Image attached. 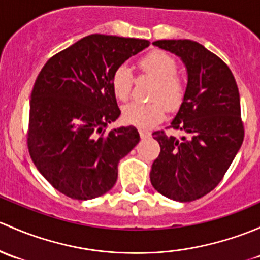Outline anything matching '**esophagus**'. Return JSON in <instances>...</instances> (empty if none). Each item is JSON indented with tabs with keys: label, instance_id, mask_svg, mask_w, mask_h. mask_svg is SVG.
I'll use <instances>...</instances> for the list:
<instances>
[{
	"label": "esophagus",
	"instance_id": "obj_1",
	"mask_svg": "<svg viewBox=\"0 0 260 260\" xmlns=\"http://www.w3.org/2000/svg\"><path fill=\"white\" fill-rule=\"evenodd\" d=\"M139 134H140L141 139H148L151 136V133H150L148 129H145V127H140V129H139Z\"/></svg>",
	"mask_w": 260,
	"mask_h": 260
}]
</instances>
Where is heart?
Masks as SVG:
<instances>
[{"label":"heart","instance_id":"1","mask_svg":"<svg viewBox=\"0 0 260 260\" xmlns=\"http://www.w3.org/2000/svg\"><path fill=\"white\" fill-rule=\"evenodd\" d=\"M139 68L145 74L157 79L152 89L151 101H133L122 110L125 121L140 127H148L165 116L167 105L178 108L185 92L183 79L176 74V61L164 51L155 50L139 61ZM134 75L126 63L117 66L111 77V87L119 100L126 101L133 92ZM167 104H165V103Z\"/></svg>","mask_w":260,"mask_h":260}]
</instances>
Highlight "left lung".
Segmentation results:
<instances>
[{"instance_id": "left-lung-1", "label": "left lung", "mask_w": 260, "mask_h": 260, "mask_svg": "<svg viewBox=\"0 0 260 260\" xmlns=\"http://www.w3.org/2000/svg\"><path fill=\"white\" fill-rule=\"evenodd\" d=\"M155 46L175 53L188 71L183 104L170 127L152 136L160 154L152 162L150 181L169 199L186 203L204 197L225 175L244 139L240 98L234 76L225 62L203 45L190 40H159Z\"/></svg>"}]
</instances>
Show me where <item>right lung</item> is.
Masks as SVG:
<instances>
[{
  "label": "right lung",
  "instance_id": "right-lung-1",
  "mask_svg": "<svg viewBox=\"0 0 260 260\" xmlns=\"http://www.w3.org/2000/svg\"><path fill=\"white\" fill-rule=\"evenodd\" d=\"M148 40L90 35L60 51L40 71L30 100L27 148L37 170L76 200L115 185L117 164L140 140L134 126L106 130L120 116L111 77Z\"/></svg>",
  "mask_w": 260,
  "mask_h": 260
}]
</instances>
